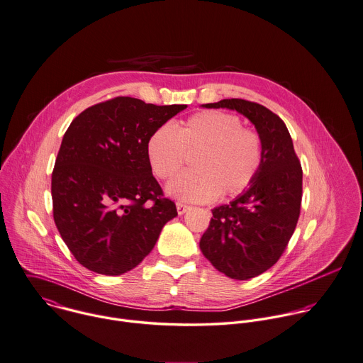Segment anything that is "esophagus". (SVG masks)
Here are the masks:
<instances>
[{
	"mask_svg": "<svg viewBox=\"0 0 363 363\" xmlns=\"http://www.w3.org/2000/svg\"><path fill=\"white\" fill-rule=\"evenodd\" d=\"M188 209H189V206H188V205L181 203V202H177V211H178V215H184Z\"/></svg>",
	"mask_w": 363,
	"mask_h": 363,
	"instance_id": "esophagus-1",
	"label": "esophagus"
}]
</instances>
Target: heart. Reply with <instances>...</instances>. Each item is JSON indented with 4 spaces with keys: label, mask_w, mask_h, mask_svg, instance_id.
I'll list each match as a JSON object with an SVG mask.
<instances>
[{
    "label": "heart",
    "mask_w": 363,
    "mask_h": 363,
    "mask_svg": "<svg viewBox=\"0 0 363 363\" xmlns=\"http://www.w3.org/2000/svg\"><path fill=\"white\" fill-rule=\"evenodd\" d=\"M185 152L196 155L192 171L179 174L167 185V194L186 202H206L235 196L255 181L263 162L260 135L242 127L238 116L208 110L191 116L174 128L160 125L147 141L152 172L168 179L185 161Z\"/></svg>",
    "instance_id": "1"
}]
</instances>
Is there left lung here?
Wrapping results in <instances>:
<instances>
[{
  "label": "left lung",
  "mask_w": 363,
  "mask_h": 363,
  "mask_svg": "<svg viewBox=\"0 0 363 363\" xmlns=\"http://www.w3.org/2000/svg\"><path fill=\"white\" fill-rule=\"evenodd\" d=\"M243 114L263 144V162L252 182L230 203L212 209L199 247L212 266L235 280L253 279L277 263L298 222L303 169L284 121L262 104L223 99L202 104Z\"/></svg>",
  "instance_id": "obj_1"
}]
</instances>
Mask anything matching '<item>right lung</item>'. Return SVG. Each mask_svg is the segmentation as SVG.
<instances>
[{
	"mask_svg": "<svg viewBox=\"0 0 363 363\" xmlns=\"http://www.w3.org/2000/svg\"><path fill=\"white\" fill-rule=\"evenodd\" d=\"M185 108L116 97L70 123L52 172L53 219L86 269L104 276L133 270L178 215L175 203L161 198L147 141Z\"/></svg>",
	"mask_w": 363,
	"mask_h": 363,
	"instance_id": "1",
	"label": "right lung"
}]
</instances>
